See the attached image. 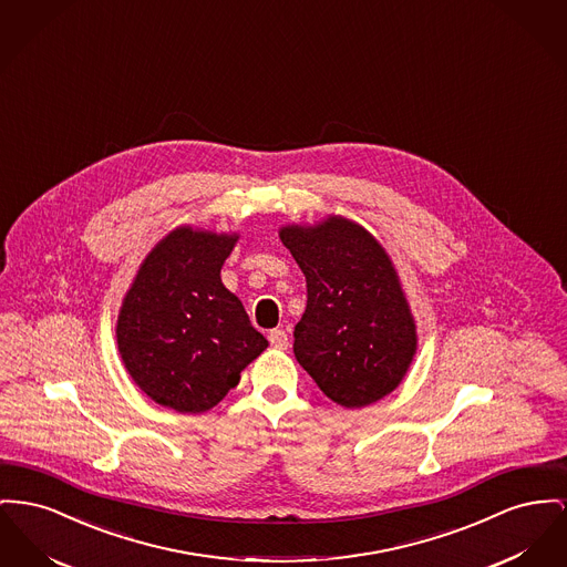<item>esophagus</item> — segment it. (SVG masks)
Returning <instances> with one entry per match:
<instances>
[{"mask_svg": "<svg viewBox=\"0 0 567 567\" xmlns=\"http://www.w3.org/2000/svg\"><path fill=\"white\" fill-rule=\"evenodd\" d=\"M267 338H269V344L276 347V349H287L289 347V333L285 330H271L267 333Z\"/></svg>", "mask_w": 567, "mask_h": 567, "instance_id": "1", "label": "esophagus"}]
</instances>
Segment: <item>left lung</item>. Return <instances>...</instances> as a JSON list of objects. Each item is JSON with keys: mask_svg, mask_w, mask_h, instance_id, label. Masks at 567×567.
<instances>
[{"mask_svg": "<svg viewBox=\"0 0 567 567\" xmlns=\"http://www.w3.org/2000/svg\"><path fill=\"white\" fill-rule=\"evenodd\" d=\"M280 239L306 276L293 332L301 368L349 409L390 394L413 360L415 323L385 250L344 218L285 227Z\"/></svg>", "mask_w": 567, "mask_h": 567, "instance_id": "obj_1", "label": "left lung"}]
</instances>
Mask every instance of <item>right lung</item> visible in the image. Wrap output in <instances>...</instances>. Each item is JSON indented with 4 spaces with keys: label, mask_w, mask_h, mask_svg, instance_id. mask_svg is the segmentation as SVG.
Returning a JSON list of instances; mask_svg holds the SVG:
<instances>
[{
    "label": "right lung",
    "mask_w": 567,
    "mask_h": 567,
    "mask_svg": "<svg viewBox=\"0 0 567 567\" xmlns=\"http://www.w3.org/2000/svg\"><path fill=\"white\" fill-rule=\"evenodd\" d=\"M235 239L168 234L143 261L117 319V347L136 385L179 413L218 404L267 347L220 280Z\"/></svg>",
    "instance_id": "add662e5"
}]
</instances>
